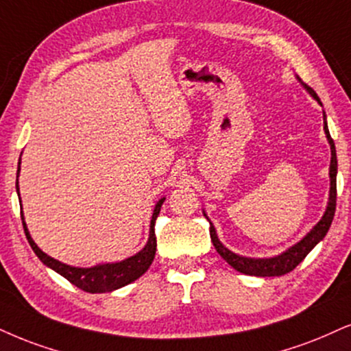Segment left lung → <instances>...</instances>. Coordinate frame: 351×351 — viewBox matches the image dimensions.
Listing matches in <instances>:
<instances>
[{"label": "left lung", "instance_id": "1", "mask_svg": "<svg viewBox=\"0 0 351 351\" xmlns=\"http://www.w3.org/2000/svg\"><path fill=\"white\" fill-rule=\"evenodd\" d=\"M296 80L300 81L308 93L311 94V97H314L317 104H321V99L317 97V94L314 93L313 89L309 88L308 84H304L300 77L296 76ZM324 132H326V138L330 145V167H328V177H330V190H328V202L326 206V211H324L322 218L319 219V223L311 229V231L302 237L301 241H298L296 244H293L291 247H288L285 252H281L275 257H263V258H254V257H244V255H239L232 250H229L226 245H223V242L218 239V234H216V229L213 226V223L210 221L208 216H206L205 211V218L210 221V236H211V242H213L216 252H218L221 257L226 261L229 265H231L234 270L241 271L244 275H254V276H280L285 274H289L293 268H296V265L304 261V257L308 255L311 250H313L315 245L321 242L324 237H326L328 228H330L332 219H334L335 215V205H337V153H335V145L334 140L330 138V133H328V127H327V115L324 112Z\"/></svg>", "mask_w": 351, "mask_h": 351}]
</instances>
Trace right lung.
Returning <instances> with one entry per match:
<instances>
[{
    "instance_id": "obj_1",
    "label": "right lung",
    "mask_w": 351,
    "mask_h": 351,
    "mask_svg": "<svg viewBox=\"0 0 351 351\" xmlns=\"http://www.w3.org/2000/svg\"><path fill=\"white\" fill-rule=\"evenodd\" d=\"M19 172H21V159H19V167H17V176H16V192L19 195V205L21 203V193H19ZM166 198H159L158 203H156L154 210H153V216H151V223H149V237L146 245L143 247L140 252H136L132 257L123 258L120 262H109V263H97L94 267H73L68 265V263H63L56 258L47 255L43 250L38 247V245L34 242L32 236H30L27 224L24 221V213L21 211V219H23V226H24V232L25 237H27L30 247H32L34 252L43 265H47L51 270H55L56 274H60L64 276L70 283L75 285V287L81 288L83 291L88 293H109V291H115V289L127 287V285L132 283L140 278V276L148 270L151 263L154 261L156 255V234H154V223L158 219L159 211H161V206Z\"/></svg>"
}]
</instances>
